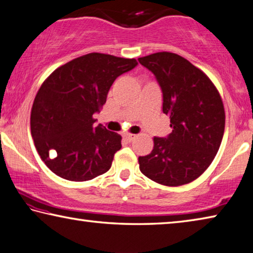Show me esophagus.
<instances>
[{"label":"esophagus","mask_w":253,"mask_h":253,"mask_svg":"<svg viewBox=\"0 0 253 253\" xmlns=\"http://www.w3.org/2000/svg\"><path fill=\"white\" fill-rule=\"evenodd\" d=\"M136 138V135H134V134H127L126 136H125V139L127 142H133L134 139Z\"/></svg>","instance_id":"esophagus-1"}]
</instances>
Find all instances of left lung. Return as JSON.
<instances>
[{"mask_svg": "<svg viewBox=\"0 0 253 253\" xmlns=\"http://www.w3.org/2000/svg\"><path fill=\"white\" fill-rule=\"evenodd\" d=\"M138 62L155 75L163 93V114L172 133L154 137L148 155L139 156V170L153 181L182 186L202 175L222 143L225 111L210 78L186 58L169 51L151 54Z\"/></svg>", "mask_w": 253, "mask_h": 253, "instance_id": "1", "label": "left lung"}]
</instances>
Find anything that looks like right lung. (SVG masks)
<instances>
[{
  "label": "right lung",
  "instance_id": "obj_1",
  "mask_svg": "<svg viewBox=\"0 0 253 253\" xmlns=\"http://www.w3.org/2000/svg\"><path fill=\"white\" fill-rule=\"evenodd\" d=\"M137 64L135 58L91 53L56 69L42 84L31 108V135L55 174L86 181L110 169L122 136L93 127V115L106 103L115 80Z\"/></svg>",
  "mask_w": 253,
  "mask_h": 253
}]
</instances>
